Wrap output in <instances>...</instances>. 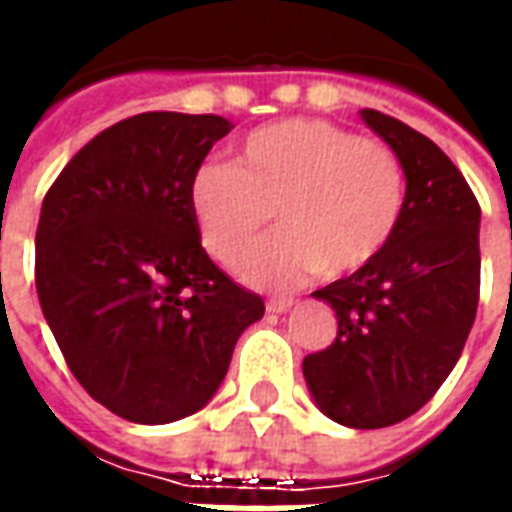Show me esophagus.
<instances>
[{"mask_svg":"<svg viewBox=\"0 0 512 512\" xmlns=\"http://www.w3.org/2000/svg\"><path fill=\"white\" fill-rule=\"evenodd\" d=\"M296 304V299H268L266 310L268 312H288Z\"/></svg>","mask_w":512,"mask_h":512,"instance_id":"esophagus-1","label":"esophagus"}]
</instances>
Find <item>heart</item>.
Here are the masks:
<instances>
[{
	"mask_svg": "<svg viewBox=\"0 0 512 512\" xmlns=\"http://www.w3.org/2000/svg\"><path fill=\"white\" fill-rule=\"evenodd\" d=\"M202 246L222 266L263 238L271 208L285 230L241 266L257 288H293L312 274L351 277L384 257L406 211V172L381 139L318 117L255 128L235 164H202L189 180Z\"/></svg>",
	"mask_w": 512,
	"mask_h": 512,
	"instance_id": "b5f03b06",
	"label": "heart"
}]
</instances>
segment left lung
Instances as JSON below:
<instances>
[{
	"label": "left lung",
	"instance_id": "8db88e82",
	"mask_svg": "<svg viewBox=\"0 0 512 512\" xmlns=\"http://www.w3.org/2000/svg\"><path fill=\"white\" fill-rule=\"evenodd\" d=\"M362 120L403 164L406 211L381 260L312 293L337 312V337L301 370L326 417L373 430L417 414L461 356L480 299V205L428 136L376 109Z\"/></svg>",
	"mask_w": 512,
	"mask_h": 512
}]
</instances>
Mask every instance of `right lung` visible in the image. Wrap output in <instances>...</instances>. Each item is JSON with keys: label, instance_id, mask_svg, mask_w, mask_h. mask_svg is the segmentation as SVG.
<instances>
[{"label": "right lung", "instance_id": "right-lung-1", "mask_svg": "<svg viewBox=\"0 0 512 512\" xmlns=\"http://www.w3.org/2000/svg\"><path fill=\"white\" fill-rule=\"evenodd\" d=\"M219 115L145 112L90 139L51 183L35 233V285L65 362L117 417L164 425L200 411L263 299L216 268L189 180Z\"/></svg>", "mask_w": 512, "mask_h": 512}]
</instances>
